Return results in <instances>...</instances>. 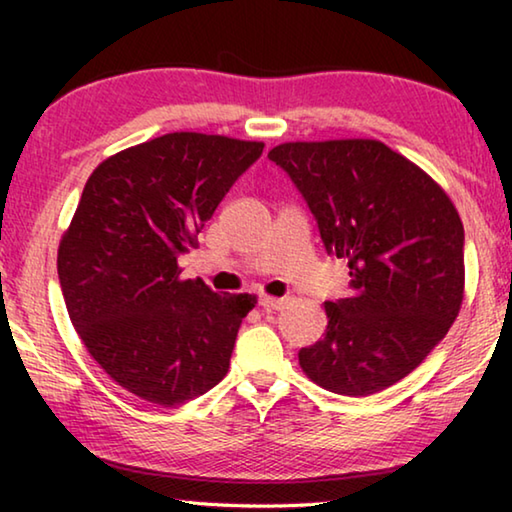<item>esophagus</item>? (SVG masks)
I'll return each instance as SVG.
<instances>
[{
    "instance_id": "1",
    "label": "esophagus",
    "mask_w": 512,
    "mask_h": 512,
    "mask_svg": "<svg viewBox=\"0 0 512 512\" xmlns=\"http://www.w3.org/2000/svg\"><path fill=\"white\" fill-rule=\"evenodd\" d=\"M284 305V298H273V296H259V307L262 309H266V311H275V309H280Z\"/></svg>"
}]
</instances>
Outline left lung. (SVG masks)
I'll return each instance as SVG.
<instances>
[{
    "label": "left lung",
    "instance_id": "left-lung-1",
    "mask_svg": "<svg viewBox=\"0 0 512 512\" xmlns=\"http://www.w3.org/2000/svg\"><path fill=\"white\" fill-rule=\"evenodd\" d=\"M289 173L327 255L348 259V298L327 300L325 336L298 352L327 391H384L445 339L463 302L465 232L440 185L377 140L287 142Z\"/></svg>",
    "mask_w": 512,
    "mask_h": 512
}]
</instances>
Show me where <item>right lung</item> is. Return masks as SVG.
I'll list each match as a JSON object with an SVG mask.
<instances>
[{
  "label": "right lung",
  "mask_w": 512,
  "mask_h": 512,
  "mask_svg": "<svg viewBox=\"0 0 512 512\" xmlns=\"http://www.w3.org/2000/svg\"><path fill=\"white\" fill-rule=\"evenodd\" d=\"M262 151V142L169 133L103 160L85 183L58 280L85 348L128 393L178 406L228 372L257 300L180 280L178 257Z\"/></svg>",
  "instance_id": "right-lung-1"
}]
</instances>
